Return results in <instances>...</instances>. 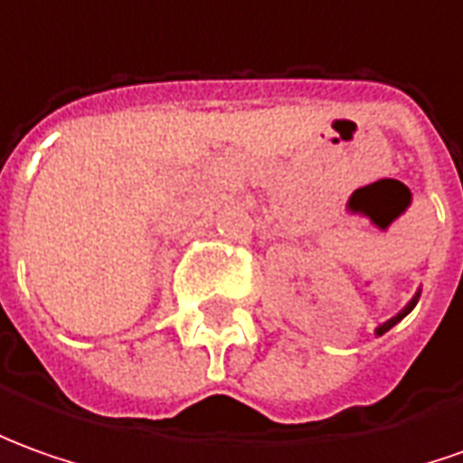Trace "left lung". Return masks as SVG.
<instances>
[{"label": "left lung", "instance_id": "8db88e82", "mask_svg": "<svg viewBox=\"0 0 463 463\" xmlns=\"http://www.w3.org/2000/svg\"><path fill=\"white\" fill-rule=\"evenodd\" d=\"M418 298H420V288H418L416 294H413V298H411V301H408V304H405L403 309L398 311V314H395V317H390L388 322H383V324H380V326H377V329H375V335H377V337H380V335H385V332H388V329H392V326H395V324L401 322V319H405V317H408V314H411V311L416 309Z\"/></svg>", "mask_w": 463, "mask_h": 463}]
</instances>
